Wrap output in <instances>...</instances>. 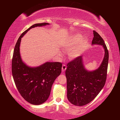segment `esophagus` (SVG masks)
Masks as SVG:
<instances>
[{"label":"esophagus","mask_w":120,"mask_h":120,"mask_svg":"<svg viewBox=\"0 0 120 120\" xmlns=\"http://www.w3.org/2000/svg\"><path fill=\"white\" fill-rule=\"evenodd\" d=\"M66 69H67L66 65H65V64L62 65V72L64 71L65 70H66Z\"/></svg>","instance_id":"1"}]
</instances>
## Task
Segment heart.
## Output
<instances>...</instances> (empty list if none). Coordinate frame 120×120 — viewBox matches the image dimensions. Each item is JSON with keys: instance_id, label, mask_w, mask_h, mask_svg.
<instances>
[{"instance_id": "1", "label": "heart", "mask_w": 120, "mask_h": 120, "mask_svg": "<svg viewBox=\"0 0 120 120\" xmlns=\"http://www.w3.org/2000/svg\"><path fill=\"white\" fill-rule=\"evenodd\" d=\"M87 46V41L82 40V36L80 34H73L64 42V47L69 49L68 55L70 59H75L80 56Z\"/></svg>"}]
</instances>
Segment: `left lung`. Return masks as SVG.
<instances>
[{"instance_id": "left-lung-1", "label": "left lung", "mask_w": 120, "mask_h": 120, "mask_svg": "<svg viewBox=\"0 0 120 120\" xmlns=\"http://www.w3.org/2000/svg\"><path fill=\"white\" fill-rule=\"evenodd\" d=\"M92 44L102 46L104 57L100 66L89 71L85 68L83 58L80 56L67 64V98L71 104L83 106L92 101L102 90L105 83L109 60V52L103 40L97 32L93 31Z\"/></svg>"}]
</instances>
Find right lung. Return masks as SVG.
Returning <instances> with one entry per match:
<instances>
[{
	"mask_svg": "<svg viewBox=\"0 0 120 120\" xmlns=\"http://www.w3.org/2000/svg\"><path fill=\"white\" fill-rule=\"evenodd\" d=\"M48 23L34 24L21 34L15 46L12 60V74L18 91L28 102L40 105L50 96L52 85L62 71L60 62H46L38 67H31L23 62L20 55L21 38L33 28L49 25Z\"/></svg>",
	"mask_w": 120,
	"mask_h": 120,
	"instance_id": "obj_1",
	"label": "right lung"
}]
</instances>
